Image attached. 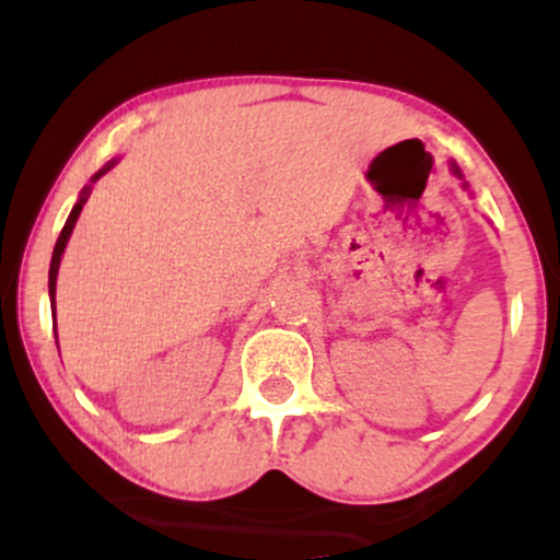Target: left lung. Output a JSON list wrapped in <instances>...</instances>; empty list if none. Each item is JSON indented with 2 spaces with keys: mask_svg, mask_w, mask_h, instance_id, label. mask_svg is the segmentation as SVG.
I'll return each mask as SVG.
<instances>
[{
  "mask_svg": "<svg viewBox=\"0 0 560 560\" xmlns=\"http://www.w3.org/2000/svg\"><path fill=\"white\" fill-rule=\"evenodd\" d=\"M453 173L460 178V171H458V165H455V163H453Z\"/></svg>",
  "mask_w": 560,
  "mask_h": 560,
  "instance_id": "obj_1",
  "label": "left lung"
}]
</instances>
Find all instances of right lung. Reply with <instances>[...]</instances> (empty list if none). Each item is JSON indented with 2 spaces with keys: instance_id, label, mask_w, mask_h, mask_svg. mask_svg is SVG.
<instances>
[{
  "instance_id": "obj_1",
  "label": "right lung",
  "mask_w": 560,
  "mask_h": 560,
  "mask_svg": "<svg viewBox=\"0 0 560 560\" xmlns=\"http://www.w3.org/2000/svg\"><path fill=\"white\" fill-rule=\"evenodd\" d=\"M113 165H115V160H113V163H107L105 168H102L100 173H94L92 184H94L96 178H100V176H105V173L110 171ZM89 191H92V186H83V191H81L79 202L73 205V210H70V215H68L66 226H62L60 236H57L55 253H52V262H49V300H52V316H55V287H57V271H60V260H62V253H66V244H68V240H70V234H73V226H75V221H79V215H81V210H83V202H86Z\"/></svg>"
}]
</instances>
